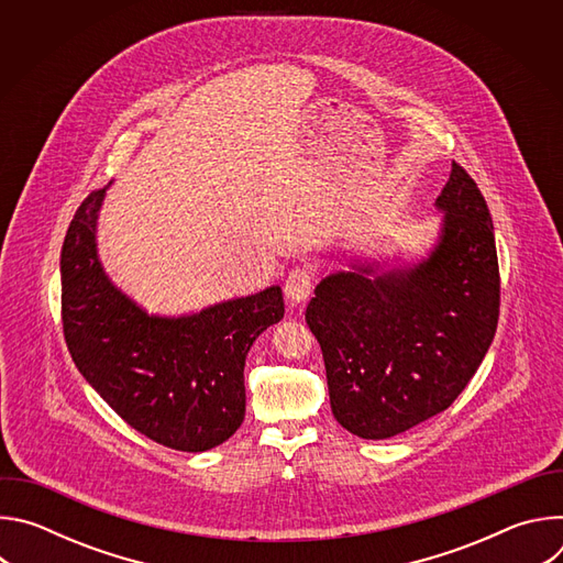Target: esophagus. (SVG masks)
<instances>
[{
    "instance_id": "1",
    "label": "esophagus",
    "mask_w": 563,
    "mask_h": 563,
    "mask_svg": "<svg viewBox=\"0 0 563 563\" xmlns=\"http://www.w3.org/2000/svg\"><path fill=\"white\" fill-rule=\"evenodd\" d=\"M311 285H313V278H311V272L305 267V265H296L287 280H285V294L287 298L298 305V302H305L311 294Z\"/></svg>"
}]
</instances>
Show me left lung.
I'll return each instance as SVG.
<instances>
[{"label": "left lung", "mask_w": 563, "mask_h": 563, "mask_svg": "<svg viewBox=\"0 0 563 563\" xmlns=\"http://www.w3.org/2000/svg\"><path fill=\"white\" fill-rule=\"evenodd\" d=\"M445 211L428 261L369 278L320 280L305 320L325 358L336 421L389 439L448 410L484 361L499 320V261L488 205L452 159Z\"/></svg>", "instance_id": "obj_1"}]
</instances>
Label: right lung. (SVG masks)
<instances>
[{
    "label": "right lung",
    "mask_w": 563,
    "mask_h": 563,
    "mask_svg": "<svg viewBox=\"0 0 563 563\" xmlns=\"http://www.w3.org/2000/svg\"><path fill=\"white\" fill-rule=\"evenodd\" d=\"M107 189L77 207L62 245L64 341L91 387L146 439L180 452L224 443L245 419V358L283 318L280 287L159 318L118 291L96 250Z\"/></svg>",
    "instance_id": "right-lung-1"
}]
</instances>
